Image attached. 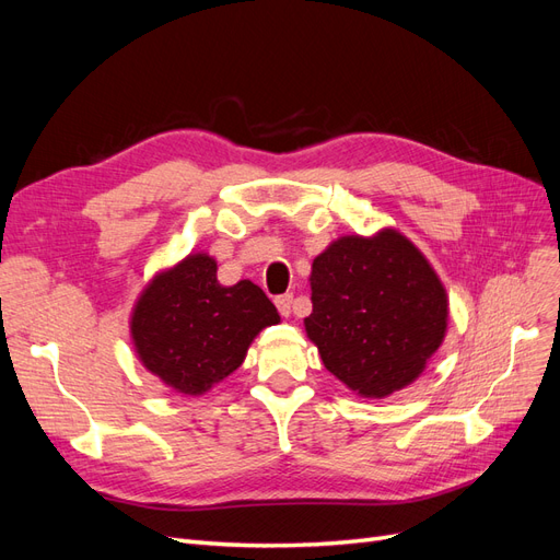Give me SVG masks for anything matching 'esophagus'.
<instances>
[{
	"mask_svg": "<svg viewBox=\"0 0 560 560\" xmlns=\"http://www.w3.org/2000/svg\"><path fill=\"white\" fill-rule=\"evenodd\" d=\"M292 301H294L292 294H282V296L276 299V306H278V311H280L282 317H290V313H292Z\"/></svg>",
	"mask_w": 560,
	"mask_h": 560,
	"instance_id": "34e87169",
	"label": "esophagus"
}]
</instances>
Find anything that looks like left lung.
<instances>
[{
    "instance_id": "1",
    "label": "left lung",
    "mask_w": 560,
    "mask_h": 560,
    "mask_svg": "<svg viewBox=\"0 0 560 560\" xmlns=\"http://www.w3.org/2000/svg\"><path fill=\"white\" fill-rule=\"evenodd\" d=\"M311 290L306 334L327 371L362 397L411 385L444 341V284L395 229L334 241L313 261Z\"/></svg>"
}]
</instances>
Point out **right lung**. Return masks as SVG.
Instances as JSON below:
<instances>
[{"mask_svg":"<svg viewBox=\"0 0 560 560\" xmlns=\"http://www.w3.org/2000/svg\"><path fill=\"white\" fill-rule=\"evenodd\" d=\"M280 315L261 287L219 284L217 261L189 254L140 294L130 334L140 362L182 395H202L233 374L264 327Z\"/></svg>","mask_w":560,"mask_h":560,"instance_id":"right-lung-1","label":"right lung"}]
</instances>
